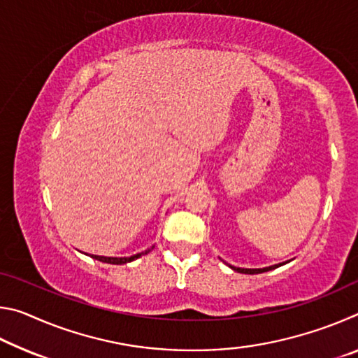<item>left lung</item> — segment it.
<instances>
[{"mask_svg":"<svg viewBox=\"0 0 358 358\" xmlns=\"http://www.w3.org/2000/svg\"><path fill=\"white\" fill-rule=\"evenodd\" d=\"M284 264H278V265H271V266H265V268H238V266H232L229 265L230 268L238 271V273H245V275H257V273H264V271H270L273 268H278V266H281Z\"/></svg>","mask_w":358,"mask_h":358,"instance_id":"left-lung-1","label":"left lung"}]
</instances>
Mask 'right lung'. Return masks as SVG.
I'll return each mask as SVG.
<instances>
[{
	"label": "right lung",
	"mask_w": 358,
	"mask_h": 358,
	"mask_svg": "<svg viewBox=\"0 0 358 358\" xmlns=\"http://www.w3.org/2000/svg\"><path fill=\"white\" fill-rule=\"evenodd\" d=\"M155 246H151L150 250L143 251V252H138V254H134V256L131 257H106V256H94V254H90V257H93L96 260H101V262L104 264H113V265H123V264H128V262H132V260L138 259L141 256H143V254H148L151 250H153Z\"/></svg>",
	"instance_id": "1"
}]
</instances>
